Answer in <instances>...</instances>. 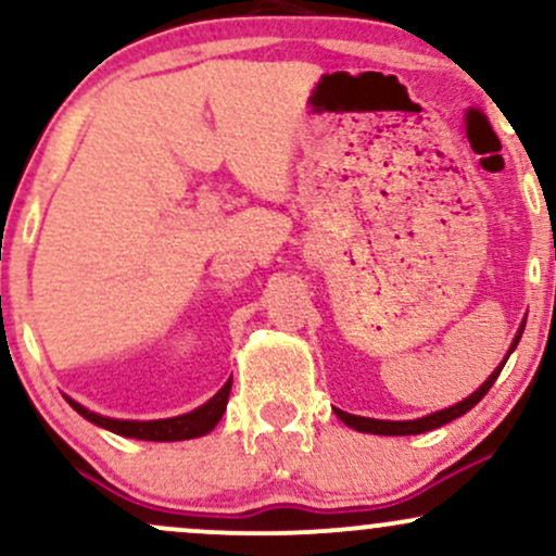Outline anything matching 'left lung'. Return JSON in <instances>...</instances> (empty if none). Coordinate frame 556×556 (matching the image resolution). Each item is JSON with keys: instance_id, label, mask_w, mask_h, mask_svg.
Masks as SVG:
<instances>
[{"instance_id": "8db88e82", "label": "left lung", "mask_w": 556, "mask_h": 556, "mask_svg": "<svg viewBox=\"0 0 556 556\" xmlns=\"http://www.w3.org/2000/svg\"><path fill=\"white\" fill-rule=\"evenodd\" d=\"M522 329H526V324H520L518 334H515L513 344H509L507 355H504V361L500 363V366L494 368V371H491L489 379L483 381V384L478 387L473 394H468V397H465L463 402H457V405H450V407H444V410L429 413V416L416 418V420H379V418H363V416H353V413H344V410H340V407H334L337 418H340L342 424H348L350 429H355V431H361V433H379V437H410V433H424V431L439 429V426H444V424H450V420L465 416V413H468L470 407L478 405V402L483 400V394H486L489 389L494 387L496 376H500V371L504 368V363H507L509 355H513V350L518 348V342H520V337H522Z\"/></svg>"}]
</instances>
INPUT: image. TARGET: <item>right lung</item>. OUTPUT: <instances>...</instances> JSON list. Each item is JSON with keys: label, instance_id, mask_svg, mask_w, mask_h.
I'll list each match as a JSON object with an SVG mask.
<instances>
[{"label": "right lung", "instance_id": "right-lung-1", "mask_svg": "<svg viewBox=\"0 0 556 556\" xmlns=\"http://www.w3.org/2000/svg\"><path fill=\"white\" fill-rule=\"evenodd\" d=\"M229 389H232V379H227V384L214 394L212 400L203 402L201 407L195 410L185 413V416H175V418H162V420H123V418H106L99 416V413L88 410L83 407L80 402L70 400V407L75 413H80L83 418L91 420V424L101 426V429L119 433V437L127 439H143V442H182V439H198L203 433H208L219 424L222 416L227 410V400H229Z\"/></svg>", "mask_w": 556, "mask_h": 556}]
</instances>
